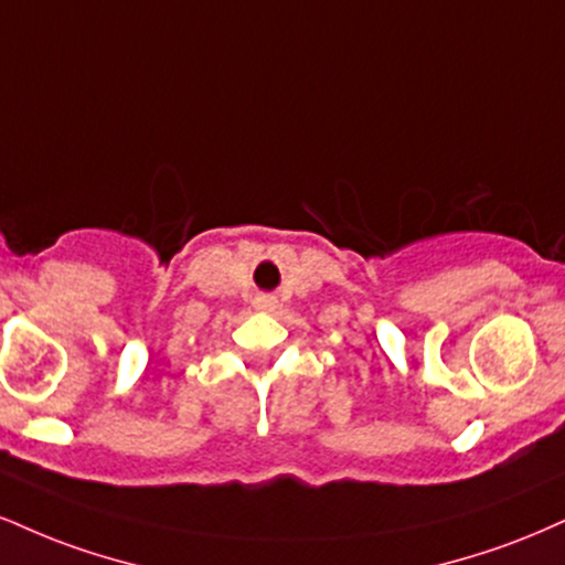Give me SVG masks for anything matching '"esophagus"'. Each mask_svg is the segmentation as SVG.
<instances>
[{
  "instance_id": "obj_1",
  "label": "esophagus",
  "mask_w": 565,
  "mask_h": 565,
  "mask_svg": "<svg viewBox=\"0 0 565 565\" xmlns=\"http://www.w3.org/2000/svg\"><path fill=\"white\" fill-rule=\"evenodd\" d=\"M257 308L270 310V308H276V302H274V300H265V297H263V300H257Z\"/></svg>"
}]
</instances>
